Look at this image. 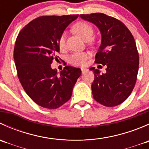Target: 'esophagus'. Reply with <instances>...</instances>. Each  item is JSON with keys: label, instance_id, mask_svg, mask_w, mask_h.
<instances>
[{"label": "esophagus", "instance_id": "1", "mask_svg": "<svg viewBox=\"0 0 149 149\" xmlns=\"http://www.w3.org/2000/svg\"><path fill=\"white\" fill-rule=\"evenodd\" d=\"M87 71H88V69H87V68H81L82 73H86V72H87Z\"/></svg>", "mask_w": 149, "mask_h": 149}]
</instances>
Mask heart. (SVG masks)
I'll return each mask as SVG.
<instances>
[{
	"label": "heart",
	"instance_id": "heart-1",
	"mask_svg": "<svg viewBox=\"0 0 149 149\" xmlns=\"http://www.w3.org/2000/svg\"><path fill=\"white\" fill-rule=\"evenodd\" d=\"M73 29L85 41L88 42L92 39L94 35L93 28L88 24L85 22H79L73 26ZM58 46L61 49L65 48V34L63 33L58 40ZM88 58L86 52H76L72 54L68 58V62L75 65H84Z\"/></svg>",
	"mask_w": 149,
	"mask_h": 149
}]
</instances>
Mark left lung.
<instances>
[{
	"label": "left lung",
	"instance_id": "1",
	"mask_svg": "<svg viewBox=\"0 0 149 149\" xmlns=\"http://www.w3.org/2000/svg\"><path fill=\"white\" fill-rule=\"evenodd\" d=\"M101 33V45L95 62L106 65V73L94 67L91 90L94 100L106 107L123 103L130 96L137 79L139 56L131 32L120 21L102 13L81 14Z\"/></svg>",
	"mask_w": 149,
	"mask_h": 149
}]
</instances>
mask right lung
Wrapping results in <instances>:
<instances>
[{
	"mask_svg": "<svg viewBox=\"0 0 149 149\" xmlns=\"http://www.w3.org/2000/svg\"><path fill=\"white\" fill-rule=\"evenodd\" d=\"M79 15L41 16L31 21L18 35L13 52L18 77L29 97L47 109L68 101L81 74L80 68L66 66L58 73L51 67L58 59V40Z\"/></svg>",
	"mask_w": 149,
	"mask_h": 149,
	"instance_id": "right-lung-1",
	"label": "right lung"
}]
</instances>
